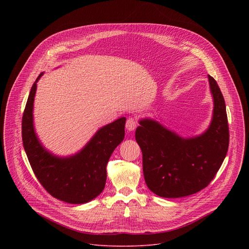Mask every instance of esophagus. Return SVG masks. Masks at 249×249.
<instances>
[{"instance_id":"esophagus-1","label":"esophagus","mask_w":249,"mask_h":249,"mask_svg":"<svg viewBox=\"0 0 249 249\" xmlns=\"http://www.w3.org/2000/svg\"><path fill=\"white\" fill-rule=\"evenodd\" d=\"M136 126H137V121L135 118H132V117H129L126 121V129L127 131L129 132H132L136 129Z\"/></svg>"}]
</instances>
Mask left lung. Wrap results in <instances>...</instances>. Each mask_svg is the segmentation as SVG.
Returning <instances> with one entry per match:
<instances>
[{"instance_id": "8db88e82", "label": "left lung", "mask_w": 249, "mask_h": 249, "mask_svg": "<svg viewBox=\"0 0 249 249\" xmlns=\"http://www.w3.org/2000/svg\"><path fill=\"white\" fill-rule=\"evenodd\" d=\"M214 109L209 127L200 135L182 137L152 118L139 121L135 138L143 154L149 189L163 198L192 195L208 186L229 149L226 103L217 82L208 76Z\"/></svg>"}]
</instances>
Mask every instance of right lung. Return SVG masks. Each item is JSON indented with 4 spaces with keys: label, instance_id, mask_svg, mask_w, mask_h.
<instances>
[{
    "label": "right lung",
    "instance_id": "add662e5",
    "mask_svg": "<svg viewBox=\"0 0 249 249\" xmlns=\"http://www.w3.org/2000/svg\"><path fill=\"white\" fill-rule=\"evenodd\" d=\"M34 82L24 108L21 134L25 154L38 181L56 199L69 204H85L104 189L106 165L125 136L126 118L121 117L99 128L78 153L59 157L47 150L36 135L33 123V103L37 82Z\"/></svg>",
    "mask_w": 249,
    "mask_h": 249
}]
</instances>
